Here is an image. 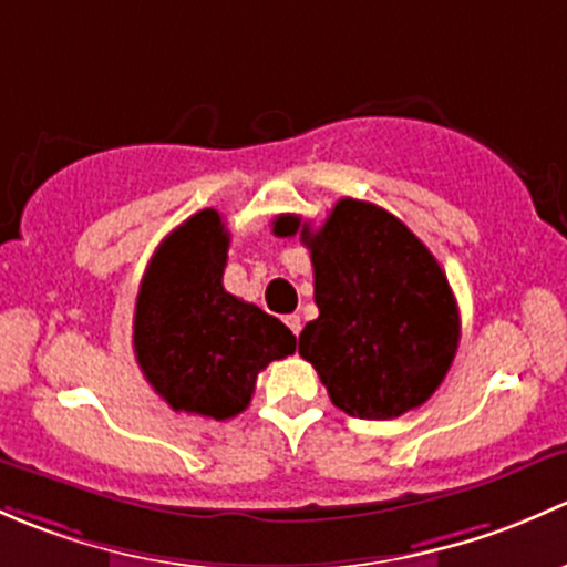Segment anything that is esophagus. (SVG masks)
Segmentation results:
<instances>
[{
  "label": "esophagus",
  "instance_id": "obj_1",
  "mask_svg": "<svg viewBox=\"0 0 567 567\" xmlns=\"http://www.w3.org/2000/svg\"><path fill=\"white\" fill-rule=\"evenodd\" d=\"M284 322H286V327H289V330H291V332H295V336H297V332H300V327H302V322H300V317H297V313H289V317H286V319H284Z\"/></svg>",
  "mask_w": 567,
  "mask_h": 567
}]
</instances>
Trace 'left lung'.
Masks as SVG:
<instances>
[{
  "label": "left lung",
  "instance_id": "left-lung-1",
  "mask_svg": "<svg viewBox=\"0 0 567 567\" xmlns=\"http://www.w3.org/2000/svg\"><path fill=\"white\" fill-rule=\"evenodd\" d=\"M300 240L311 250L319 308L302 327L300 354L332 404L363 420L425 404L461 336L456 297L434 254L395 215L358 198H341L317 231L302 226Z\"/></svg>",
  "mask_w": 567,
  "mask_h": 567
}]
</instances>
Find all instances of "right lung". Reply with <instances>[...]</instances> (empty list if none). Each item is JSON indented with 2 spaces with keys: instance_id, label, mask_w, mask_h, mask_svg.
<instances>
[{
  "instance_id": "right-lung-1",
  "label": "right lung",
  "mask_w": 567,
  "mask_h": 567,
  "mask_svg": "<svg viewBox=\"0 0 567 567\" xmlns=\"http://www.w3.org/2000/svg\"><path fill=\"white\" fill-rule=\"evenodd\" d=\"M226 250L224 220L202 209L157 245L138 286V369L174 412L235 417L259 371L295 352L289 327L224 289Z\"/></svg>"
}]
</instances>
